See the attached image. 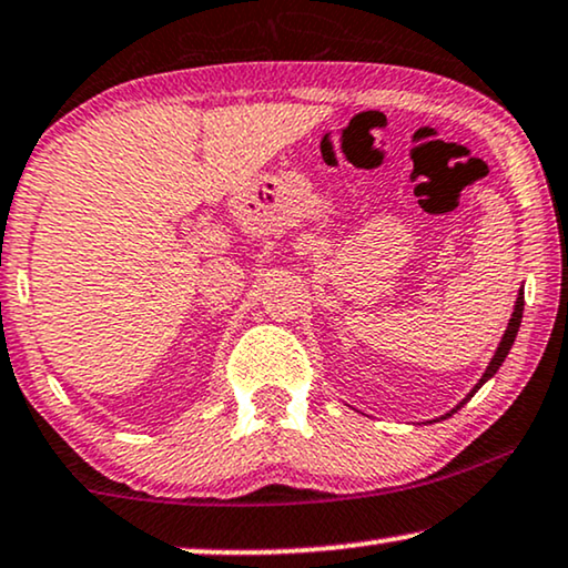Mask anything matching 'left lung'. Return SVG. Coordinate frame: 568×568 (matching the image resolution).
I'll return each instance as SVG.
<instances>
[{
	"label": "left lung",
	"mask_w": 568,
	"mask_h": 568,
	"mask_svg": "<svg viewBox=\"0 0 568 568\" xmlns=\"http://www.w3.org/2000/svg\"><path fill=\"white\" fill-rule=\"evenodd\" d=\"M521 312H525V288H519V293H517V301H514V312H511V320H509V324H506V329H504V335H501V343H498V347H496V353H494V358H490V363L486 366V372H483V376L478 379V384H475V387L467 392L465 395V399H459V403L452 407L449 413H444L442 418H434L430 423H436V420H444V418H449V415H455L459 407H465L467 403H470V397L475 395V392H478L483 384H486L490 376H494L498 368H501V363L506 361V355H509V351H511V345H514V337H517V332H519V324H521Z\"/></svg>",
	"instance_id": "obj_1"
}]
</instances>
